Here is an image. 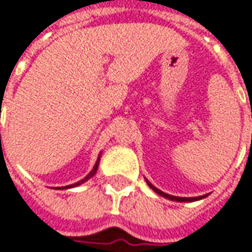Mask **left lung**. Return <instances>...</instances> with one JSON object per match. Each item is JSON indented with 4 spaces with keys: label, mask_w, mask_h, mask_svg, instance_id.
Segmentation results:
<instances>
[{
    "label": "left lung",
    "mask_w": 252,
    "mask_h": 252,
    "mask_svg": "<svg viewBox=\"0 0 252 252\" xmlns=\"http://www.w3.org/2000/svg\"><path fill=\"white\" fill-rule=\"evenodd\" d=\"M147 183L148 186L155 191V193H158V194L166 197V199H169V200H173V202H194V200H200L203 197H206V194H204V196H199V197H178V196H172V194H168V193H165V191L159 190V189H157L152 183H149V181H147Z\"/></svg>",
    "instance_id": "obj_1"
}]
</instances>
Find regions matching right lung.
I'll return each instance as SVG.
<instances>
[{"label":"right lung","mask_w":252,"mask_h":252,"mask_svg":"<svg viewBox=\"0 0 252 252\" xmlns=\"http://www.w3.org/2000/svg\"><path fill=\"white\" fill-rule=\"evenodd\" d=\"M98 162H100V155H98V159H97V162H95V165H94V168L92 169V172L84 178V179H82L80 182H77V183H74V185H70V186H64V188H62V189H69V188H74V186H79V185H82V183H84L86 181H89L90 178H93L94 175H95V172H97V168H98ZM59 189V188H58Z\"/></svg>","instance_id":"obj_1"}]
</instances>
